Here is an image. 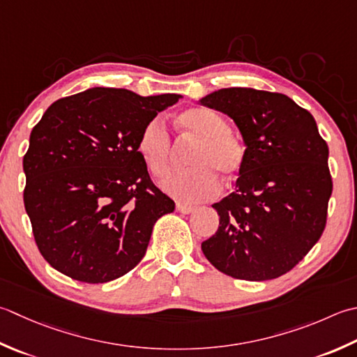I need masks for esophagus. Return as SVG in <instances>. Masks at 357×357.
Listing matches in <instances>:
<instances>
[{
	"mask_svg": "<svg viewBox=\"0 0 357 357\" xmlns=\"http://www.w3.org/2000/svg\"><path fill=\"white\" fill-rule=\"evenodd\" d=\"M195 206H190V204H184V202H178L176 204V211L181 212V213H192L195 211Z\"/></svg>",
	"mask_w": 357,
	"mask_h": 357,
	"instance_id": "1",
	"label": "esophagus"
}]
</instances>
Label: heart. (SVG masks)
I'll return each mask as SVG.
<instances>
[{
	"label": "heart",
	"mask_w": 357,
	"mask_h": 357,
	"mask_svg": "<svg viewBox=\"0 0 357 357\" xmlns=\"http://www.w3.org/2000/svg\"><path fill=\"white\" fill-rule=\"evenodd\" d=\"M184 137L195 141L188 155L190 169L170 173L162 188L184 202H198L212 198L220 184L215 174L230 179L246 164L248 146L230 130L218 113L208 108H190L176 119ZM137 153L155 178H162L170 167L173 144L170 132L160 119H153L142 128L137 139Z\"/></svg>",
	"instance_id": "heart-1"
}]
</instances>
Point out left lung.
Masks as SVG:
<instances>
[{
  "instance_id": "8db88e82",
  "label": "left lung",
  "mask_w": 357,
  "mask_h": 357,
  "mask_svg": "<svg viewBox=\"0 0 357 357\" xmlns=\"http://www.w3.org/2000/svg\"><path fill=\"white\" fill-rule=\"evenodd\" d=\"M201 103L232 117L248 146L235 192L212 206L220 227L202 252L240 280L280 277L325 230L333 193L328 145L310 111L280 93L222 88Z\"/></svg>"
}]
</instances>
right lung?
<instances>
[{"instance_id": "obj_1", "label": "right lung", "mask_w": 357, "mask_h": 357, "mask_svg": "<svg viewBox=\"0 0 357 357\" xmlns=\"http://www.w3.org/2000/svg\"><path fill=\"white\" fill-rule=\"evenodd\" d=\"M179 99L93 88L46 109L23 158V198L35 243L54 269L107 283L142 260L153 226L174 202L151 183L137 139Z\"/></svg>"}]
</instances>
